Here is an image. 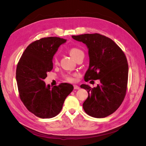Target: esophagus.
Segmentation results:
<instances>
[{"instance_id": "esophagus-1", "label": "esophagus", "mask_w": 146, "mask_h": 146, "mask_svg": "<svg viewBox=\"0 0 146 146\" xmlns=\"http://www.w3.org/2000/svg\"><path fill=\"white\" fill-rule=\"evenodd\" d=\"M74 90H79V89H80V87L77 86V85H74Z\"/></svg>"}]
</instances>
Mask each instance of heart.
Returning <instances> with one entry per match:
<instances>
[{
    "label": "heart",
    "mask_w": 146,
    "mask_h": 146,
    "mask_svg": "<svg viewBox=\"0 0 146 146\" xmlns=\"http://www.w3.org/2000/svg\"><path fill=\"white\" fill-rule=\"evenodd\" d=\"M69 53L70 55L75 60L78 59L79 57L84 56V52H83V50L78 47H71L69 50ZM53 63H54V64H58V58H57L56 56H55L54 57V58H53ZM64 77L66 80L69 82H73L74 80V78L70 76H65Z\"/></svg>",
    "instance_id": "1"
}]
</instances>
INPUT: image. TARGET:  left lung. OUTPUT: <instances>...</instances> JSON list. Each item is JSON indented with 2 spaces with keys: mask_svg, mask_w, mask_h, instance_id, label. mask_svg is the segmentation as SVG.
Wrapping results in <instances>:
<instances>
[{
  "mask_svg": "<svg viewBox=\"0 0 146 146\" xmlns=\"http://www.w3.org/2000/svg\"><path fill=\"white\" fill-rule=\"evenodd\" d=\"M72 37L88 48L90 64L85 80L99 79L100 82L93 88L85 84L80 86L88 93L83 108L92 117H107L116 111L125 98L129 73L126 56L112 39L102 35L84 34Z\"/></svg>",
  "mask_w": 146,
  "mask_h": 146,
  "instance_id": "obj_1",
  "label": "left lung"
}]
</instances>
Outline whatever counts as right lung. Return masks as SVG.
<instances>
[{
    "label": "right lung",
    "instance_id": "obj_1",
    "mask_svg": "<svg viewBox=\"0 0 146 146\" xmlns=\"http://www.w3.org/2000/svg\"><path fill=\"white\" fill-rule=\"evenodd\" d=\"M66 39L43 38L31 43L17 63L16 77L21 100L29 111L40 118H52L61 111L74 89L69 83L50 87L44 80L53 69V57Z\"/></svg>",
    "mask_w": 146,
    "mask_h": 146
}]
</instances>
